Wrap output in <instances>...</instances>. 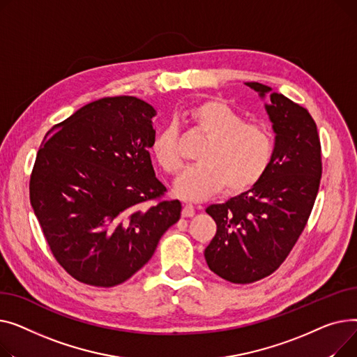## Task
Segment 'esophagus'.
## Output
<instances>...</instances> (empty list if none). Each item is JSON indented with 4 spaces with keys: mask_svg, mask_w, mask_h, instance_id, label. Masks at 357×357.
<instances>
[{
    "mask_svg": "<svg viewBox=\"0 0 357 357\" xmlns=\"http://www.w3.org/2000/svg\"><path fill=\"white\" fill-rule=\"evenodd\" d=\"M195 213H196V208L193 204H184L183 211H181L183 218H192V216H195Z\"/></svg>",
    "mask_w": 357,
    "mask_h": 357,
    "instance_id": "obj_1",
    "label": "esophagus"
}]
</instances>
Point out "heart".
Segmentation results:
<instances>
[{"instance_id": "b5f03b06", "label": "heart", "mask_w": 357, "mask_h": 357, "mask_svg": "<svg viewBox=\"0 0 357 357\" xmlns=\"http://www.w3.org/2000/svg\"><path fill=\"white\" fill-rule=\"evenodd\" d=\"M187 119L208 141L199 155L200 164L185 169L176 180L174 193L200 202L219 193L225 185L241 193L258 184L274 158L275 142L271 131L245 118L223 100H204L188 109ZM153 153L165 173L181 169L178 130L167 123L153 142Z\"/></svg>"}]
</instances>
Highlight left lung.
<instances>
[{
	"label": "left lung",
	"instance_id": "obj_1",
	"mask_svg": "<svg viewBox=\"0 0 357 357\" xmlns=\"http://www.w3.org/2000/svg\"><path fill=\"white\" fill-rule=\"evenodd\" d=\"M245 85L268 96L275 153L250 190L206 208L218 225L206 262L234 284L259 281L280 268L307 225L321 178L320 137L308 111L262 83Z\"/></svg>",
	"mask_w": 357,
	"mask_h": 357
}]
</instances>
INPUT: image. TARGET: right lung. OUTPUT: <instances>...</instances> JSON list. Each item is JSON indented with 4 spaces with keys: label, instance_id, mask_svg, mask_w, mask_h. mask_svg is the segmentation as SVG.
<instances>
[{
    "label": "right lung",
    "instance_id": "right-lung-1",
    "mask_svg": "<svg viewBox=\"0 0 357 357\" xmlns=\"http://www.w3.org/2000/svg\"><path fill=\"white\" fill-rule=\"evenodd\" d=\"M153 116L135 96L103 98L54 125L40 145L30 203L53 257L79 282L127 281L180 219L181 203L161 199L167 188L153 169Z\"/></svg>",
    "mask_w": 357,
    "mask_h": 357
}]
</instances>
